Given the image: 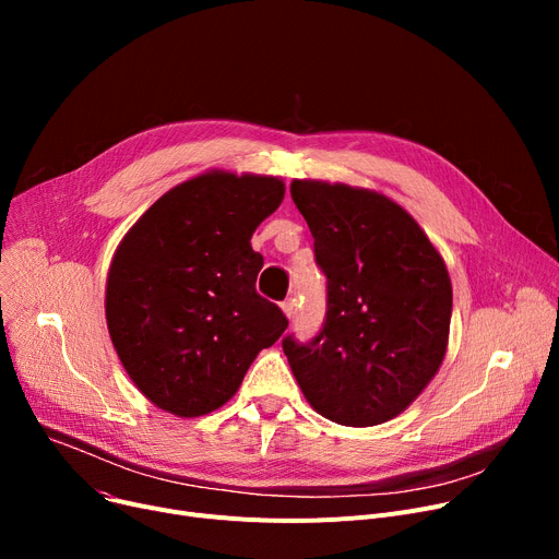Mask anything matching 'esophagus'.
Here are the masks:
<instances>
[{
  "label": "esophagus",
  "instance_id": "obj_1",
  "mask_svg": "<svg viewBox=\"0 0 559 559\" xmlns=\"http://www.w3.org/2000/svg\"><path fill=\"white\" fill-rule=\"evenodd\" d=\"M281 310L285 312V317H287V319L295 317V299H287V301H283V304H281Z\"/></svg>",
  "mask_w": 559,
  "mask_h": 559
}]
</instances>
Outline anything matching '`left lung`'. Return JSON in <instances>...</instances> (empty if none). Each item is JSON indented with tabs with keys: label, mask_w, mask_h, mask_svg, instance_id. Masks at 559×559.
I'll return each mask as SVG.
<instances>
[{
	"label": "left lung",
	"mask_w": 559,
	"mask_h": 559,
	"mask_svg": "<svg viewBox=\"0 0 559 559\" xmlns=\"http://www.w3.org/2000/svg\"><path fill=\"white\" fill-rule=\"evenodd\" d=\"M329 285L319 335L283 350L306 401L342 426L399 417L442 367L453 287L444 258L390 197L346 183L289 186Z\"/></svg>",
	"instance_id": "left-lung-1"
}]
</instances>
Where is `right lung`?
I'll return each mask as SVG.
<instances>
[{
  "label": "right lung",
  "instance_id": "obj_1",
  "mask_svg": "<svg viewBox=\"0 0 559 559\" xmlns=\"http://www.w3.org/2000/svg\"><path fill=\"white\" fill-rule=\"evenodd\" d=\"M285 197L278 176L203 171L165 192L122 238L106 324L133 385L176 417L222 407L287 329L255 292L251 235Z\"/></svg>",
  "mask_w": 559,
  "mask_h": 559
}]
</instances>
